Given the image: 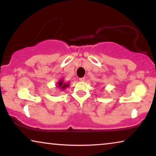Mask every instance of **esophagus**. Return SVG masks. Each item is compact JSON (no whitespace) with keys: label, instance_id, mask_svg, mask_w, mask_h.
<instances>
[{"label":"esophagus","instance_id":"1","mask_svg":"<svg viewBox=\"0 0 156 156\" xmlns=\"http://www.w3.org/2000/svg\"><path fill=\"white\" fill-rule=\"evenodd\" d=\"M85 80H86V78L82 77V78L80 79V81H81V82H84V81H85Z\"/></svg>","mask_w":156,"mask_h":156}]
</instances>
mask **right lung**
<instances>
[{
	"mask_svg": "<svg viewBox=\"0 0 156 156\" xmlns=\"http://www.w3.org/2000/svg\"><path fill=\"white\" fill-rule=\"evenodd\" d=\"M57 87H59L61 89H65L67 88V87H69V84H66V83H64L63 82V80H59L58 82L57 83Z\"/></svg>",
	"mask_w": 156,
	"mask_h": 156,
	"instance_id": "add662e5",
	"label": "right lung"
}]
</instances>
